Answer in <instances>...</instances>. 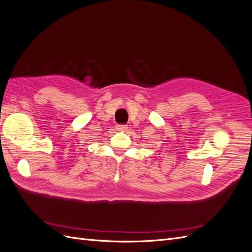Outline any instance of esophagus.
I'll list each match as a JSON object with an SVG mask.
<instances>
[{"label":"esophagus","instance_id":"1","mask_svg":"<svg viewBox=\"0 0 252 252\" xmlns=\"http://www.w3.org/2000/svg\"><path fill=\"white\" fill-rule=\"evenodd\" d=\"M126 129H127L126 125H122V124L117 125V130H119V131H124V130H126Z\"/></svg>","mask_w":252,"mask_h":252}]
</instances>
